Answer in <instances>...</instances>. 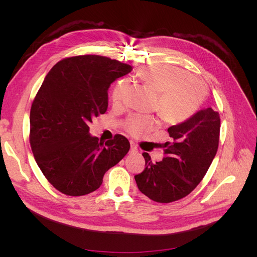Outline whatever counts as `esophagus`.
Wrapping results in <instances>:
<instances>
[{
	"label": "esophagus",
	"instance_id": "34e87169",
	"mask_svg": "<svg viewBox=\"0 0 257 257\" xmlns=\"http://www.w3.org/2000/svg\"><path fill=\"white\" fill-rule=\"evenodd\" d=\"M131 153H133V154L138 153V148L134 142H131Z\"/></svg>",
	"mask_w": 257,
	"mask_h": 257
}]
</instances>
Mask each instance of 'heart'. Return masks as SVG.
<instances>
[{
	"label": "heart",
	"mask_w": 257,
	"mask_h": 257,
	"mask_svg": "<svg viewBox=\"0 0 257 257\" xmlns=\"http://www.w3.org/2000/svg\"><path fill=\"white\" fill-rule=\"evenodd\" d=\"M141 78L160 93L158 108L162 118L169 123H180L195 113L206 98L203 80L175 65L157 63L142 67ZM128 90V80L115 83L111 92L113 103L122 104ZM158 126L152 116L133 114L125 122V130L133 136H143Z\"/></svg>",
	"instance_id": "heart-1"
}]
</instances>
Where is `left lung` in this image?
I'll return each instance as SVG.
<instances>
[{"mask_svg": "<svg viewBox=\"0 0 257 257\" xmlns=\"http://www.w3.org/2000/svg\"><path fill=\"white\" fill-rule=\"evenodd\" d=\"M221 120L212 108L199 110L190 119L170 126L172 142L164 147L165 157L152 163L144 152L146 167L135 176L139 191L158 203H173L185 197L203 180L215 157Z\"/></svg>", "mask_w": 257, "mask_h": 257, "instance_id": "1", "label": "left lung"}]
</instances>
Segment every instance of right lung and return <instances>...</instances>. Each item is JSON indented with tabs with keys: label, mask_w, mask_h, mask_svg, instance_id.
Returning <instances> with one entry per match:
<instances>
[{
	"label": "right lung",
	"mask_w": 257,
	"mask_h": 257,
	"mask_svg": "<svg viewBox=\"0 0 257 257\" xmlns=\"http://www.w3.org/2000/svg\"><path fill=\"white\" fill-rule=\"evenodd\" d=\"M132 69L85 54L59 61L45 77L31 106L30 145L46 179L65 195L96 191L107 170L128 152L127 138L116 134L100 143L89 134V123L106 112L110 84Z\"/></svg>",
	"instance_id": "1"
}]
</instances>
